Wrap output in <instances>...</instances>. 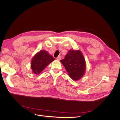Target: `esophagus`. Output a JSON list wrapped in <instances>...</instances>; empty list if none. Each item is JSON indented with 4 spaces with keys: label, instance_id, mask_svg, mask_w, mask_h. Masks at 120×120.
<instances>
[{
    "label": "esophagus",
    "instance_id": "obj_1",
    "mask_svg": "<svg viewBox=\"0 0 120 120\" xmlns=\"http://www.w3.org/2000/svg\"><path fill=\"white\" fill-rule=\"evenodd\" d=\"M61 56H58L57 57H56V60H61Z\"/></svg>",
    "mask_w": 120,
    "mask_h": 120
}]
</instances>
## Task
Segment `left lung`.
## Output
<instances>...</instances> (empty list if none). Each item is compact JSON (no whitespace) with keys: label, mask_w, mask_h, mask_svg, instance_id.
<instances>
[{"label":"left lung","mask_w":120,"mask_h":120,"mask_svg":"<svg viewBox=\"0 0 120 120\" xmlns=\"http://www.w3.org/2000/svg\"><path fill=\"white\" fill-rule=\"evenodd\" d=\"M70 78L74 81L81 79L86 71V61L79 50L70 49L64 59L60 60Z\"/></svg>","instance_id":"left-lung-1"}]
</instances>
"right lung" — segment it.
I'll use <instances>...</instances> for the list:
<instances>
[{"mask_svg":"<svg viewBox=\"0 0 120 120\" xmlns=\"http://www.w3.org/2000/svg\"><path fill=\"white\" fill-rule=\"evenodd\" d=\"M54 60L46 50H41L32 58L31 63V70L34 74L38 75Z\"/></svg>","mask_w":120,"mask_h":120,"instance_id":"1","label":"right lung"}]
</instances>
